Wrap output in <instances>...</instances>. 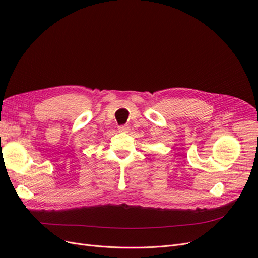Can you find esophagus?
Segmentation results:
<instances>
[{"label":"esophagus","mask_w":258,"mask_h":258,"mask_svg":"<svg viewBox=\"0 0 258 258\" xmlns=\"http://www.w3.org/2000/svg\"><path fill=\"white\" fill-rule=\"evenodd\" d=\"M118 130H119V132H128L129 126H128V124H123V126H119Z\"/></svg>","instance_id":"34e87169"}]
</instances>
